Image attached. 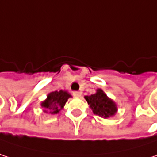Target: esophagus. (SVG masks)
Segmentation results:
<instances>
[{
  "mask_svg": "<svg viewBox=\"0 0 157 157\" xmlns=\"http://www.w3.org/2000/svg\"><path fill=\"white\" fill-rule=\"evenodd\" d=\"M81 92H79V91H74L73 92V95L75 96V97H79V96H81Z\"/></svg>",
  "mask_w": 157,
  "mask_h": 157,
  "instance_id": "esophagus-1",
  "label": "esophagus"
}]
</instances>
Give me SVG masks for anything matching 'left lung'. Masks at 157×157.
<instances>
[{"label":"left lung","instance_id":"8db88e82","mask_svg":"<svg viewBox=\"0 0 157 157\" xmlns=\"http://www.w3.org/2000/svg\"><path fill=\"white\" fill-rule=\"evenodd\" d=\"M86 102L93 110V113L101 117L108 118L113 116L116 111V105L107 97L102 89H97V92L91 95L85 96Z\"/></svg>","mask_w":157,"mask_h":157}]
</instances>
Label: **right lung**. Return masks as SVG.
<instances>
[{
	"label": "right lung",
	"instance_id": "1",
	"mask_svg": "<svg viewBox=\"0 0 157 157\" xmlns=\"http://www.w3.org/2000/svg\"><path fill=\"white\" fill-rule=\"evenodd\" d=\"M71 95L66 91H54L47 95V99L42 103V106L45 110V113H50L52 114L58 113L66 104L68 98Z\"/></svg>",
	"mask_w": 157,
	"mask_h": 157
}]
</instances>
